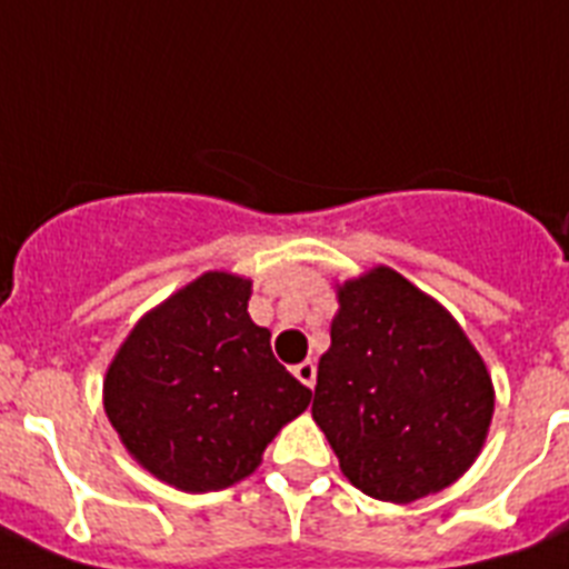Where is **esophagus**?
Wrapping results in <instances>:
<instances>
[{
  "instance_id": "esophagus-1",
  "label": "esophagus",
  "mask_w": 569,
  "mask_h": 569,
  "mask_svg": "<svg viewBox=\"0 0 569 569\" xmlns=\"http://www.w3.org/2000/svg\"><path fill=\"white\" fill-rule=\"evenodd\" d=\"M295 378H298L300 383H303V387L315 389V378H318V367H315L312 360H303V363H298V367H295Z\"/></svg>"
}]
</instances>
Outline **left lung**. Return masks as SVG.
Masks as SVG:
<instances>
[{
	"instance_id": "obj_1",
	"label": "left lung",
	"mask_w": 569,
	"mask_h": 569,
	"mask_svg": "<svg viewBox=\"0 0 569 569\" xmlns=\"http://www.w3.org/2000/svg\"><path fill=\"white\" fill-rule=\"evenodd\" d=\"M312 418L343 476L409 503L461 478L492 421V380L443 306L380 266L338 289Z\"/></svg>"
}]
</instances>
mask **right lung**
Returning a JSON list of instances; mask_svg holds the SVG:
<instances>
[{"label":"right lung","mask_w":569,"mask_h":569,"mask_svg":"<svg viewBox=\"0 0 569 569\" xmlns=\"http://www.w3.org/2000/svg\"><path fill=\"white\" fill-rule=\"evenodd\" d=\"M251 283L209 271L148 312L106 375V412L160 481L211 492L251 476L312 392L249 318Z\"/></svg>","instance_id":"obj_1"}]
</instances>
